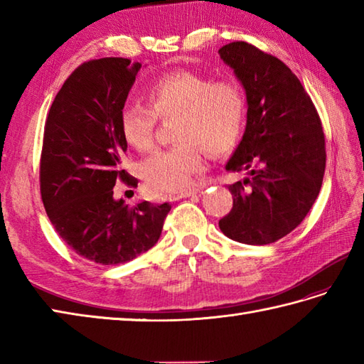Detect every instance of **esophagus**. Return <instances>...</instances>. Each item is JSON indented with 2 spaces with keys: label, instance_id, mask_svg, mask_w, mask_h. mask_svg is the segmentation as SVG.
<instances>
[{
  "label": "esophagus",
  "instance_id": "34e87169",
  "mask_svg": "<svg viewBox=\"0 0 364 364\" xmlns=\"http://www.w3.org/2000/svg\"><path fill=\"white\" fill-rule=\"evenodd\" d=\"M196 194H197L196 189H189V191L180 192V194H170V196H168V200H170V202H176V200H181V198H186V197H192V196H196Z\"/></svg>",
  "mask_w": 364,
  "mask_h": 364
}]
</instances>
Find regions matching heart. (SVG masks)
Masks as SVG:
<instances>
[{
    "label": "heart",
    "mask_w": 364,
    "mask_h": 364,
    "mask_svg": "<svg viewBox=\"0 0 364 364\" xmlns=\"http://www.w3.org/2000/svg\"><path fill=\"white\" fill-rule=\"evenodd\" d=\"M146 105L128 103L120 112L125 141L139 151L153 149L158 119L172 123L176 144L142 161L139 172L154 194L188 191L203 168V150L213 158L236 145L245 119V95L237 82L211 80L191 70L158 76L145 90Z\"/></svg>",
    "instance_id": "obj_1"
}]
</instances>
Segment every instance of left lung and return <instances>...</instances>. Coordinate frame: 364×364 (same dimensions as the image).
<instances>
[{
    "label": "left lung",
    "instance_id": "1",
    "mask_svg": "<svg viewBox=\"0 0 364 364\" xmlns=\"http://www.w3.org/2000/svg\"><path fill=\"white\" fill-rule=\"evenodd\" d=\"M219 54L249 106L242 141L225 168L250 175L228 186L233 208L219 227L237 242L272 244L300 225L319 196L327 158L322 123L280 59L247 42H231Z\"/></svg>",
    "mask_w": 364,
    "mask_h": 364
}]
</instances>
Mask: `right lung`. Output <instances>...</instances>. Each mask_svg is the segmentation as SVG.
<instances>
[{
  "label": "right lung",
  "instance_id": "right-lung-1",
  "mask_svg": "<svg viewBox=\"0 0 364 364\" xmlns=\"http://www.w3.org/2000/svg\"><path fill=\"white\" fill-rule=\"evenodd\" d=\"M141 64L125 58L87 60L58 92L45 120L41 194L58 235L82 258L114 266L158 242L168 203L136 206L114 198L115 183L136 188L122 170L128 144L120 112Z\"/></svg>",
  "mask_w": 364,
  "mask_h": 364
}]
</instances>
